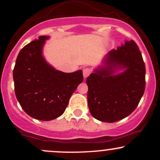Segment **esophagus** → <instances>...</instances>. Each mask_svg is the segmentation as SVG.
Instances as JSON below:
<instances>
[{
	"instance_id": "esophagus-1",
	"label": "esophagus",
	"mask_w": 160,
	"mask_h": 160,
	"mask_svg": "<svg viewBox=\"0 0 160 160\" xmlns=\"http://www.w3.org/2000/svg\"><path fill=\"white\" fill-rule=\"evenodd\" d=\"M91 74V69L89 68H84L82 70V74H83V78H86L87 77H89V75Z\"/></svg>"
}]
</instances>
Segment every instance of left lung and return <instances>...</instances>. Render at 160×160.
<instances>
[{
	"label": "left lung",
	"mask_w": 160,
	"mask_h": 160,
	"mask_svg": "<svg viewBox=\"0 0 160 160\" xmlns=\"http://www.w3.org/2000/svg\"><path fill=\"white\" fill-rule=\"evenodd\" d=\"M86 79L88 106L92 116L106 122H114L135 111L145 89L146 69L141 53L134 40L112 49ZM125 69L120 74L118 69Z\"/></svg>",
	"instance_id": "1"
}]
</instances>
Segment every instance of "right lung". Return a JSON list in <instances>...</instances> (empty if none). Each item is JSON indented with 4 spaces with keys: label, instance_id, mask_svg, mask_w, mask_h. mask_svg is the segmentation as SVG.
<instances>
[{
    "label": "right lung",
    "instance_id": "1",
    "mask_svg": "<svg viewBox=\"0 0 160 160\" xmlns=\"http://www.w3.org/2000/svg\"><path fill=\"white\" fill-rule=\"evenodd\" d=\"M48 38L40 36L25 46L12 72L16 96L22 108L30 117L43 121L60 117L83 80L81 70L64 73L46 62L42 49Z\"/></svg>",
    "mask_w": 160,
    "mask_h": 160
}]
</instances>
